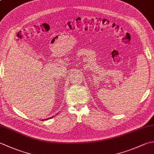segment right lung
<instances>
[{
    "instance_id": "obj_1",
    "label": "right lung",
    "mask_w": 154,
    "mask_h": 154,
    "mask_svg": "<svg viewBox=\"0 0 154 154\" xmlns=\"http://www.w3.org/2000/svg\"><path fill=\"white\" fill-rule=\"evenodd\" d=\"M54 116H52V117H50V118H49V119H51V118H53ZM48 120V119H44V120Z\"/></svg>"
}]
</instances>
